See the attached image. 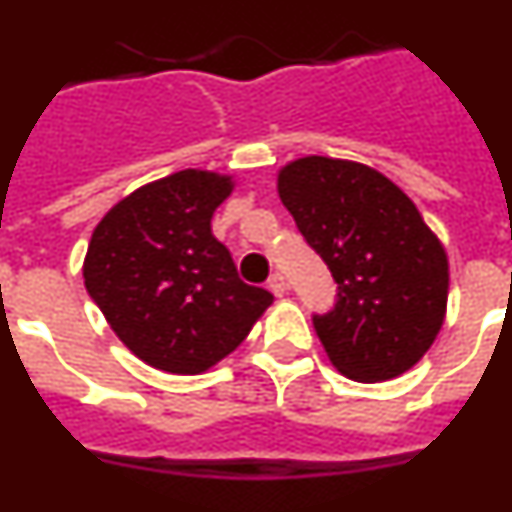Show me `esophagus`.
Returning a JSON list of instances; mask_svg holds the SVG:
<instances>
[{"instance_id":"34e87169","label":"esophagus","mask_w":512,"mask_h":512,"mask_svg":"<svg viewBox=\"0 0 512 512\" xmlns=\"http://www.w3.org/2000/svg\"><path fill=\"white\" fill-rule=\"evenodd\" d=\"M266 287H269L271 292H274V295H277V297H282L284 292H287V282H284V277H282V274H279V271H274V274H271L269 282H266Z\"/></svg>"}]
</instances>
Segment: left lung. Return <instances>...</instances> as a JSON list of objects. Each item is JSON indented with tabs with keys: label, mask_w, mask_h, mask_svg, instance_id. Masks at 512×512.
<instances>
[{
	"label": "left lung",
	"mask_w": 512,
	"mask_h": 512,
	"mask_svg": "<svg viewBox=\"0 0 512 512\" xmlns=\"http://www.w3.org/2000/svg\"><path fill=\"white\" fill-rule=\"evenodd\" d=\"M279 197L336 279V302L312 325L356 382L408 372L441 330L449 261L400 187L354 161L307 156L284 166Z\"/></svg>",
	"instance_id": "8db88e82"
}]
</instances>
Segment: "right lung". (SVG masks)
Segmentation results:
<instances>
[{
    "mask_svg": "<svg viewBox=\"0 0 512 512\" xmlns=\"http://www.w3.org/2000/svg\"><path fill=\"white\" fill-rule=\"evenodd\" d=\"M228 176L176 171L117 202L94 228L84 284L125 346L171 374H200L241 346L271 292L235 271L210 230Z\"/></svg>",
    "mask_w": 512,
    "mask_h": 512,
    "instance_id": "right-lung-1",
    "label": "right lung"
}]
</instances>
